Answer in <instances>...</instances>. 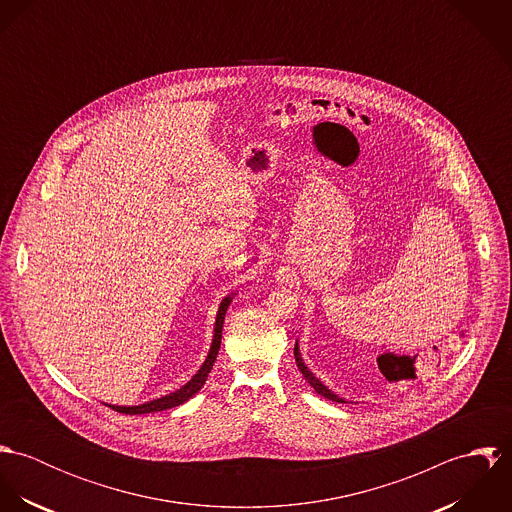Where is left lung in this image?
<instances>
[{"instance_id":"left-lung-1","label":"left lung","mask_w":512,"mask_h":512,"mask_svg":"<svg viewBox=\"0 0 512 512\" xmlns=\"http://www.w3.org/2000/svg\"><path fill=\"white\" fill-rule=\"evenodd\" d=\"M293 355H295V363H297V368L301 370V374H303V378L315 388V392L317 394H321L323 398H329V400H333V402H345L343 398H339L337 394H333L327 386H323L315 376H313V372L307 368V366L303 365V361H301V355H299V349H297V343H295V349H293Z\"/></svg>"}]
</instances>
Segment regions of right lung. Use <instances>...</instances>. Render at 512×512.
<instances>
[{"mask_svg": "<svg viewBox=\"0 0 512 512\" xmlns=\"http://www.w3.org/2000/svg\"><path fill=\"white\" fill-rule=\"evenodd\" d=\"M230 299H232V297H224L222 303H220L219 313H217V323H215V337H213V345H211V351H209V355H207V361L203 363V366L199 368V372H197L183 388L171 392L169 396L151 400V402L142 404V406H110V408L116 410V412H120V414H132V416H134V414H149V412H161V410L175 408V406L187 402L191 396H195V394L203 388V384H205V380H207L211 368H213L215 361H217L220 339H222V323H224V315H226V309H228V305H230Z\"/></svg>", "mask_w": 512, "mask_h": 512, "instance_id": "1", "label": "right lung"}]
</instances>
